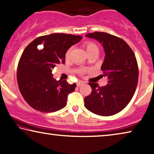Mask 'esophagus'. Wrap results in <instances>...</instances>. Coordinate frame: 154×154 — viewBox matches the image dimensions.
I'll list each match as a JSON object with an SVG mask.
<instances>
[{
    "label": "esophagus",
    "mask_w": 154,
    "mask_h": 154,
    "mask_svg": "<svg viewBox=\"0 0 154 154\" xmlns=\"http://www.w3.org/2000/svg\"><path fill=\"white\" fill-rule=\"evenodd\" d=\"M82 85H84V82H77V86L78 87L81 86H82Z\"/></svg>",
    "instance_id": "obj_1"
}]
</instances>
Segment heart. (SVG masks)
Instances as JSON below:
<instances>
[{
    "instance_id": "b5f03b06",
    "label": "heart",
    "mask_w": 154,
    "mask_h": 154,
    "mask_svg": "<svg viewBox=\"0 0 154 154\" xmlns=\"http://www.w3.org/2000/svg\"><path fill=\"white\" fill-rule=\"evenodd\" d=\"M86 48L88 53H90V52H91V51H94V50L99 51L98 47H97V46L95 45L94 44L91 43V42L87 43L86 45ZM71 51H72V48H70V49L68 50L66 54V58H68L70 57V52H71ZM85 72H86V70L85 69V68H81V69L79 70V72L80 73V74H84Z\"/></svg>"
}]
</instances>
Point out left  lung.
Listing matches in <instances>:
<instances>
[{
    "label": "left lung",
    "instance_id": "1",
    "mask_svg": "<svg viewBox=\"0 0 154 154\" xmlns=\"http://www.w3.org/2000/svg\"><path fill=\"white\" fill-rule=\"evenodd\" d=\"M103 46L104 61L102 76L108 77V84L100 87L90 82L92 92L84 99V106L92 113L108 116L116 114L130 103L136 91L138 67L133 51L123 39L105 32L86 35Z\"/></svg>",
    "mask_w": 154,
    "mask_h": 154
}]
</instances>
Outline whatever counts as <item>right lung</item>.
Listing matches in <instances>:
<instances>
[{"instance_id": "obj_1", "label": "right lung", "mask_w": 154, "mask_h": 154, "mask_svg": "<svg viewBox=\"0 0 154 154\" xmlns=\"http://www.w3.org/2000/svg\"><path fill=\"white\" fill-rule=\"evenodd\" d=\"M82 39L80 35L53 33L38 37L26 46L17 68V81L24 99L42 112H53L66 106L68 95L76 84L57 81L52 70L65 63L66 51ZM43 48H40L39 45Z\"/></svg>"}]
</instances>
